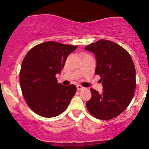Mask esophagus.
<instances>
[{
	"label": "esophagus",
	"instance_id": "1",
	"mask_svg": "<svg viewBox=\"0 0 149 149\" xmlns=\"http://www.w3.org/2000/svg\"><path fill=\"white\" fill-rule=\"evenodd\" d=\"M76 88H77V90H79V91H80V90H82L84 88L83 86H81V85H77L76 86Z\"/></svg>",
	"mask_w": 149,
	"mask_h": 149
}]
</instances>
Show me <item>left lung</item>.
<instances>
[{"instance_id":"obj_1","label":"left lung","mask_w":149,"mask_h":149,"mask_svg":"<svg viewBox=\"0 0 149 149\" xmlns=\"http://www.w3.org/2000/svg\"><path fill=\"white\" fill-rule=\"evenodd\" d=\"M94 54L95 74L100 75L102 93L91 88V98L86 105L90 114L101 120H110L127 107L136 89V68L130 54L119 45L100 40L85 47Z\"/></svg>"}]
</instances>
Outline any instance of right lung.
I'll list each match as a JSON object with an SVG mask.
<instances>
[{"label": "right lung", "instance_id": "obj_1", "mask_svg": "<svg viewBox=\"0 0 149 149\" xmlns=\"http://www.w3.org/2000/svg\"><path fill=\"white\" fill-rule=\"evenodd\" d=\"M78 46L47 42L31 48L21 67L19 80L28 106L44 118L58 116L65 110L76 92V86L58 84L68 56Z\"/></svg>", "mask_w": 149, "mask_h": 149}]
</instances>
